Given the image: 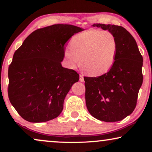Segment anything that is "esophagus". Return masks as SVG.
<instances>
[{"instance_id": "34e87169", "label": "esophagus", "mask_w": 152, "mask_h": 152, "mask_svg": "<svg viewBox=\"0 0 152 152\" xmlns=\"http://www.w3.org/2000/svg\"><path fill=\"white\" fill-rule=\"evenodd\" d=\"M80 82H84V76L82 74H80Z\"/></svg>"}]
</instances>
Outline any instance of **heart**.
Instances as JSON below:
<instances>
[{
	"instance_id": "b5f03b06",
	"label": "heart",
	"mask_w": 152,
	"mask_h": 152,
	"mask_svg": "<svg viewBox=\"0 0 152 152\" xmlns=\"http://www.w3.org/2000/svg\"><path fill=\"white\" fill-rule=\"evenodd\" d=\"M70 48L64 50L67 66L75 68L79 59L84 72L99 76L107 72L116 61L118 43L115 35L108 31L92 29L73 37Z\"/></svg>"
}]
</instances>
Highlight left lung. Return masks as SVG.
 Returning <instances> with one entry per match:
<instances>
[{
    "mask_svg": "<svg viewBox=\"0 0 152 152\" xmlns=\"http://www.w3.org/2000/svg\"><path fill=\"white\" fill-rule=\"evenodd\" d=\"M113 33L118 43L114 65L98 77H84L85 99L92 117L105 122H116L132 114L142 85L143 57L128 31L115 25L93 24Z\"/></svg>",
    "mask_w": 152,
    "mask_h": 152,
    "instance_id": "8db88e82",
    "label": "left lung"
}]
</instances>
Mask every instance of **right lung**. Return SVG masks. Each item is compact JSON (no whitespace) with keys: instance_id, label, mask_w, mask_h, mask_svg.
<instances>
[{"instance_id":"right-lung-1","label":"right lung","mask_w":152,"mask_h":152,"mask_svg":"<svg viewBox=\"0 0 152 152\" xmlns=\"http://www.w3.org/2000/svg\"><path fill=\"white\" fill-rule=\"evenodd\" d=\"M82 28L53 25L35 30L15 51L9 66V101L25 120L45 122L60 115L76 71L61 66L69 39Z\"/></svg>"}]
</instances>
